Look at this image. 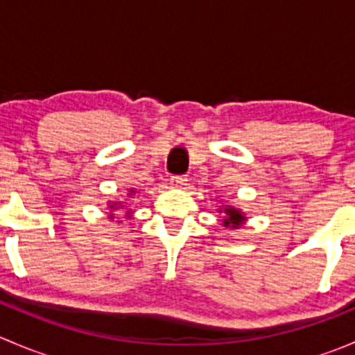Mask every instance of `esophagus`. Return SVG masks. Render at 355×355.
Masks as SVG:
<instances>
[{
    "label": "esophagus",
    "instance_id": "1",
    "mask_svg": "<svg viewBox=\"0 0 355 355\" xmlns=\"http://www.w3.org/2000/svg\"><path fill=\"white\" fill-rule=\"evenodd\" d=\"M170 185L171 187H184V185H187V177L185 175H173V177H170Z\"/></svg>",
    "mask_w": 355,
    "mask_h": 355
}]
</instances>
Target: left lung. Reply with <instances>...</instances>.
<instances>
[{"instance_id": "8db88e82", "label": "left lung", "mask_w": 355, "mask_h": 355, "mask_svg": "<svg viewBox=\"0 0 355 355\" xmlns=\"http://www.w3.org/2000/svg\"><path fill=\"white\" fill-rule=\"evenodd\" d=\"M225 213H227V218H225V227H239L242 221L245 220L244 216L241 214V211L234 209V207H225Z\"/></svg>"}]
</instances>
